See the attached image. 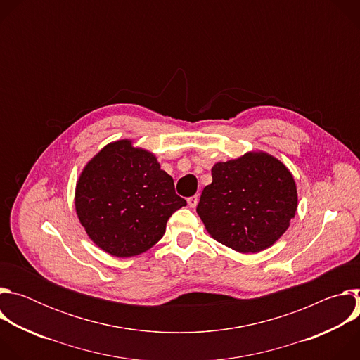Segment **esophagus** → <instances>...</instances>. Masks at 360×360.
Instances as JSON below:
<instances>
[{
	"label": "esophagus",
	"instance_id": "esophagus-1",
	"mask_svg": "<svg viewBox=\"0 0 360 360\" xmlns=\"http://www.w3.org/2000/svg\"><path fill=\"white\" fill-rule=\"evenodd\" d=\"M186 202H188V205H189V208H195L196 205H198V195L189 196V198L186 199Z\"/></svg>",
	"mask_w": 360,
	"mask_h": 360
}]
</instances>
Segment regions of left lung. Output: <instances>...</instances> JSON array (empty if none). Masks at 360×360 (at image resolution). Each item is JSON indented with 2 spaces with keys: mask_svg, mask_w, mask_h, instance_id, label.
<instances>
[{
  "mask_svg": "<svg viewBox=\"0 0 360 360\" xmlns=\"http://www.w3.org/2000/svg\"><path fill=\"white\" fill-rule=\"evenodd\" d=\"M296 208L290 171L269 153L253 150L212 167V184L203 188L196 212L215 240L256 253L286 232Z\"/></svg>",
  "mask_w": 360,
  "mask_h": 360,
  "instance_id": "obj_1",
  "label": "left lung"
}]
</instances>
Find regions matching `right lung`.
Returning <instances> with one entry per match:
<instances>
[{
    "label": "right lung",
    "mask_w": 360,
    "mask_h": 360,
    "mask_svg": "<svg viewBox=\"0 0 360 360\" xmlns=\"http://www.w3.org/2000/svg\"><path fill=\"white\" fill-rule=\"evenodd\" d=\"M185 205L157 157L129 139L102 148L75 188V211L86 235L117 258L152 248L164 236L171 215Z\"/></svg>",
    "instance_id": "add662e5"
}]
</instances>
